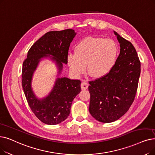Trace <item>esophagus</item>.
Returning <instances> with one entry per match:
<instances>
[{
    "instance_id": "1",
    "label": "esophagus",
    "mask_w": 155,
    "mask_h": 155,
    "mask_svg": "<svg viewBox=\"0 0 155 155\" xmlns=\"http://www.w3.org/2000/svg\"><path fill=\"white\" fill-rule=\"evenodd\" d=\"M80 86H81V88H82V90H85V89H87V88H88L89 84H87V82H82L81 85H80Z\"/></svg>"
}]
</instances>
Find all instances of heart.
I'll return each mask as SVG.
<instances>
[{"instance_id": "heart-1", "label": "heart", "mask_w": 155, "mask_h": 155, "mask_svg": "<svg viewBox=\"0 0 155 155\" xmlns=\"http://www.w3.org/2000/svg\"><path fill=\"white\" fill-rule=\"evenodd\" d=\"M118 49L110 38L87 37L79 42L75 53H69L67 61L71 70L76 75L85 71L94 77L108 73L115 63Z\"/></svg>"}]
</instances>
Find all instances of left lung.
I'll return each instance as SVG.
<instances>
[{"label": "left lung", "instance_id": "8db88e82", "mask_svg": "<svg viewBox=\"0 0 155 155\" xmlns=\"http://www.w3.org/2000/svg\"><path fill=\"white\" fill-rule=\"evenodd\" d=\"M120 44V52L110 71L89 81V112L103 123L122 117L129 110L137 92L140 62L131 42L114 31Z\"/></svg>", "mask_w": 155, "mask_h": 155}]
</instances>
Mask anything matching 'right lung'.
Returning <instances> with one entry per match:
<instances>
[{"mask_svg":"<svg viewBox=\"0 0 155 155\" xmlns=\"http://www.w3.org/2000/svg\"><path fill=\"white\" fill-rule=\"evenodd\" d=\"M75 35L71 29L46 33L33 44L23 61L21 83L25 95L32 112L45 124L56 125L68 118L73 100L81 91V82L65 77L58 78L49 96L38 100L31 88L32 74L40 59L47 55L53 56L52 59L55 60L61 70L62 63H68L70 43Z\"/></svg>","mask_w":155,"mask_h":155,"instance_id":"1","label":"right lung"}]
</instances>
